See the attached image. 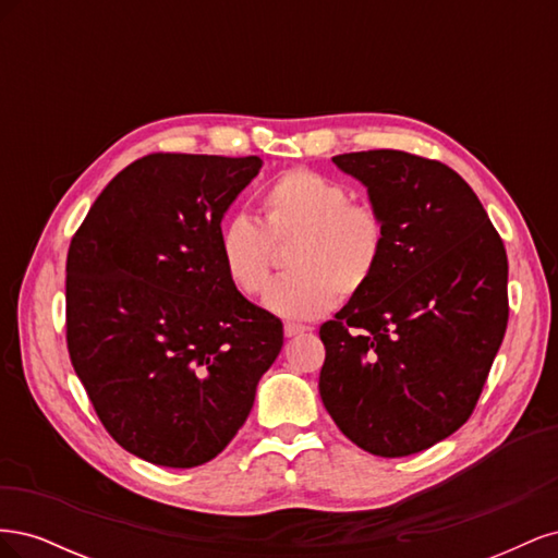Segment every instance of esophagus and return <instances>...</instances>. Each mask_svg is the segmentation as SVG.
Masks as SVG:
<instances>
[{"mask_svg":"<svg viewBox=\"0 0 558 558\" xmlns=\"http://www.w3.org/2000/svg\"><path fill=\"white\" fill-rule=\"evenodd\" d=\"M310 330H312L310 326H302V324H286L283 326V335L286 337H298V335H305Z\"/></svg>","mask_w":558,"mask_h":558,"instance_id":"obj_1","label":"esophagus"}]
</instances>
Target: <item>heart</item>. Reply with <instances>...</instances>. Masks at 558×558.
Returning <instances> with one entry per match:
<instances>
[{
  "label": "heart",
  "mask_w": 558,
  "mask_h": 558,
  "mask_svg": "<svg viewBox=\"0 0 558 558\" xmlns=\"http://www.w3.org/2000/svg\"><path fill=\"white\" fill-rule=\"evenodd\" d=\"M260 223L238 214L218 230V258L230 283L244 295L265 289L275 260L272 244H291L293 272L269 283L263 305L289 320L330 312L340 293L351 298L373 281L386 248L381 214L340 181L312 170H289L260 195Z\"/></svg>",
  "instance_id": "heart-1"
}]
</instances>
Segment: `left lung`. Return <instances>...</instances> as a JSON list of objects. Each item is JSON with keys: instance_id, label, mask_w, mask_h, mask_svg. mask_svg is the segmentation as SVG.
I'll return each mask as SVG.
<instances>
[{"instance_id": "8db88e82", "label": "left lung", "mask_w": 558, "mask_h": 558, "mask_svg": "<svg viewBox=\"0 0 558 558\" xmlns=\"http://www.w3.org/2000/svg\"><path fill=\"white\" fill-rule=\"evenodd\" d=\"M386 226L365 289L320 326L318 393L353 445L398 459L459 430L508 328V256L451 167L404 150L335 156Z\"/></svg>"}]
</instances>
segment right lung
Listing matches in <instances>:
<instances>
[{"mask_svg":"<svg viewBox=\"0 0 558 558\" xmlns=\"http://www.w3.org/2000/svg\"><path fill=\"white\" fill-rule=\"evenodd\" d=\"M258 156L150 154L99 193L66 253V349L113 440L165 468L221 453L283 347L226 277L218 230Z\"/></svg>","mask_w":558,"mask_h":558,"instance_id":"obj_1","label":"right lung"}]
</instances>
